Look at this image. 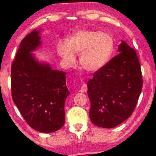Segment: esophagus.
<instances>
[{
  "label": "esophagus",
  "instance_id": "1",
  "mask_svg": "<svg viewBox=\"0 0 156 156\" xmlns=\"http://www.w3.org/2000/svg\"><path fill=\"white\" fill-rule=\"evenodd\" d=\"M87 91V86L86 84H83V85L81 87V89H80V92L82 93H85Z\"/></svg>",
  "mask_w": 156,
  "mask_h": 156
}]
</instances>
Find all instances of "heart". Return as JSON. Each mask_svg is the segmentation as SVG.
<instances>
[{"mask_svg":"<svg viewBox=\"0 0 156 156\" xmlns=\"http://www.w3.org/2000/svg\"><path fill=\"white\" fill-rule=\"evenodd\" d=\"M114 47V40L108 34L83 30L69 36L66 44H59L57 50L60 56L71 65L75 62L74 54L80 55V62L83 69L94 72L107 64Z\"/></svg>","mask_w":156,"mask_h":156,"instance_id":"obj_1","label":"heart"}]
</instances>
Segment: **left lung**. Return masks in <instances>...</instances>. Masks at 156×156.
Here are the masks:
<instances>
[{"label": "left lung", "instance_id": "8db88e82", "mask_svg": "<svg viewBox=\"0 0 156 156\" xmlns=\"http://www.w3.org/2000/svg\"><path fill=\"white\" fill-rule=\"evenodd\" d=\"M118 51L87 83L89 118L99 127L114 128L129 118L142 90L141 69L135 50L121 41Z\"/></svg>", "mask_w": 156, "mask_h": 156}]
</instances>
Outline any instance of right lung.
Here are the masks:
<instances>
[{"instance_id": "obj_1", "label": "right lung", "mask_w": 156, "mask_h": 156, "mask_svg": "<svg viewBox=\"0 0 156 156\" xmlns=\"http://www.w3.org/2000/svg\"><path fill=\"white\" fill-rule=\"evenodd\" d=\"M39 34L32 31L20 42L11 67L12 97L30 126L52 133L65 124V102L69 91L66 72L40 63L31 53L41 45Z\"/></svg>"}]
</instances>
